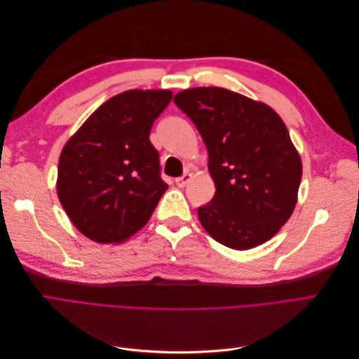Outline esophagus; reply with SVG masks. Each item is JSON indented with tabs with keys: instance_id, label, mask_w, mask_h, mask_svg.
Here are the masks:
<instances>
[{
	"instance_id": "obj_1",
	"label": "esophagus",
	"mask_w": 359,
	"mask_h": 359,
	"mask_svg": "<svg viewBox=\"0 0 359 359\" xmlns=\"http://www.w3.org/2000/svg\"><path fill=\"white\" fill-rule=\"evenodd\" d=\"M191 178H193L191 173H184L182 177H180V178H177V180H175V182H177V186H178V187H186L187 184L190 182V180H191Z\"/></svg>"
}]
</instances>
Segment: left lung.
<instances>
[{"mask_svg":"<svg viewBox=\"0 0 359 359\" xmlns=\"http://www.w3.org/2000/svg\"><path fill=\"white\" fill-rule=\"evenodd\" d=\"M173 102L199 130L215 184L198 208L217 243L248 250L271 240L295 210L302 163L278 114L219 86L184 90Z\"/></svg>","mask_w":359,"mask_h":359,"instance_id":"obj_1","label":"left lung"}]
</instances>
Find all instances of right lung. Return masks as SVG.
Instances as JSON below:
<instances>
[{"mask_svg":"<svg viewBox=\"0 0 359 359\" xmlns=\"http://www.w3.org/2000/svg\"><path fill=\"white\" fill-rule=\"evenodd\" d=\"M169 90H130L104 102L64 145L57 193L90 240L118 244L148 223L168 190L149 132Z\"/></svg>","mask_w":359,"mask_h":359,"instance_id":"obj_1","label":"right lung"}]
</instances>
